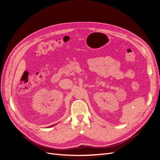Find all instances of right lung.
<instances>
[{"mask_svg": "<svg viewBox=\"0 0 160 160\" xmlns=\"http://www.w3.org/2000/svg\"><path fill=\"white\" fill-rule=\"evenodd\" d=\"M51 127H52V126H51Z\"/></svg>", "mask_w": 160, "mask_h": 160, "instance_id": "1", "label": "right lung"}]
</instances>
